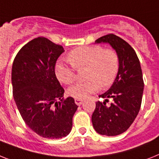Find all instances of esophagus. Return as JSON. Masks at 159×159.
<instances>
[{
	"mask_svg": "<svg viewBox=\"0 0 159 159\" xmlns=\"http://www.w3.org/2000/svg\"><path fill=\"white\" fill-rule=\"evenodd\" d=\"M75 104L78 105V106H80L83 103V100L82 99H75Z\"/></svg>",
	"mask_w": 159,
	"mask_h": 159,
	"instance_id": "34e87169",
	"label": "esophagus"
}]
</instances>
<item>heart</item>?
<instances>
[{
	"label": "heart",
	"mask_w": 159,
	"mask_h": 159,
	"mask_svg": "<svg viewBox=\"0 0 159 159\" xmlns=\"http://www.w3.org/2000/svg\"><path fill=\"white\" fill-rule=\"evenodd\" d=\"M67 59L71 65L58 62L55 69L57 79L65 84H71L75 81V69H87L85 79L88 80L68 89V94L75 99H85L100 87H110L119 71V54L112 48H104L102 45L79 47L70 51Z\"/></svg>",
	"instance_id": "obj_1"
}]
</instances>
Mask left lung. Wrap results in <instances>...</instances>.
Masks as SVG:
<instances>
[{"label": "left lung", "instance_id": "left-lung-1", "mask_svg": "<svg viewBox=\"0 0 159 159\" xmlns=\"http://www.w3.org/2000/svg\"><path fill=\"white\" fill-rule=\"evenodd\" d=\"M96 43H109L117 51L119 68L115 82L99 97L105 102H96L92 122L96 132L104 136H117L132 125L141 109L144 80L141 64L136 52L128 42L114 34L103 35ZM108 98L113 102L106 106Z\"/></svg>", "mask_w": 159, "mask_h": 159}]
</instances>
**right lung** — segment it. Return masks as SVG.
<instances>
[{
    "mask_svg": "<svg viewBox=\"0 0 159 159\" xmlns=\"http://www.w3.org/2000/svg\"><path fill=\"white\" fill-rule=\"evenodd\" d=\"M64 52L61 45L38 37L17 53L12 66L14 101L21 116L32 131L48 139L70 133L78 106L63 98L64 89L55 75V64Z\"/></svg>",
    "mask_w": 159,
    "mask_h": 159,
    "instance_id": "1",
    "label": "right lung"
}]
</instances>
